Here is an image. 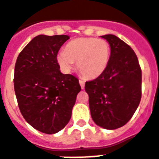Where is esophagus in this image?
<instances>
[{
  "instance_id": "esophagus-1",
  "label": "esophagus",
  "mask_w": 159,
  "mask_h": 159,
  "mask_svg": "<svg viewBox=\"0 0 159 159\" xmlns=\"http://www.w3.org/2000/svg\"><path fill=\"white\" fill-rule=\"evenodd\" d=\"M79 83H80V86H81V88H82V89H84V88H85L84 81H82V80H79Z\"/></svg>"
}]
</instances>
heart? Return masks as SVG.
<instances>
[{
  "mask_svg": "<svg viewBox=\"0 0 159 159\" xmlns=\"http://www.w3.org/2000/svg\"><path fill=\"white\" fill-rule=\"evenodd\" d=\"M111 54L107 41L91 37L77 38L67 43L65 51L57 56L59 66L64 71L72 69L74 61L80 73L88 79H95L106 71Z\"/></svg>",
  "mask_w": 159,
  "mask_h": 159,
  "instance_id": "heart-1",
  "label": "heart"
}]
</instances>
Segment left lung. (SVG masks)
Masks as SVG:
<instances>
[{"label":"left lung","instance_id":"obj_1","mask_svg":"<svg viewBox=\"0 0 159 159\" xmlns=\"http://www.w3.org/2000/svg\"><path fill=\"white\" fill-rule=\"evenodd\" d=\"M108 42L111 54L106 71L86 82L89 108L94 123L114 130L133 117L141 100L142 71L134 51L117 36H101Z\"/></svg>","mask_w":159,"mask_h":159}]
</instances>
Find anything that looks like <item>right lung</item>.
I'll return each mask as SVG.
<instances>
[{
	"label": "right lung",
	"mask_w": 159,
	"mask_h": 159,
	"mask_svg": "<svg viewBox=\"0 0 159 159\" xmlns=\"http://www.w3.org/2000/svg\"><path fill=\"white\" fill-rule=\"evenodd\" d=\"M69 38L36 36L20 52L15 65L14 89L20 112L32 128L47 134L65 128L81 91L78 79L61 73L57 61L58 51Z\"/></svg>",
	"instance_id": "right-lung-1"
}]
</instances>
